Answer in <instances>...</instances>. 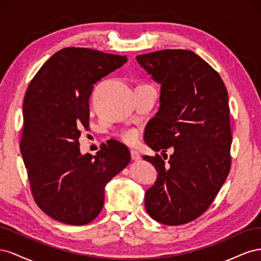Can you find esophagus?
<instances>
[{
  "instance_id": "esophagus-1",
  "label": "esophagus",
  "mask_w": 261,
  "mask_h": 261,
  "mask_svg": "<svg viewBox=\"0 0 261 261\" xmlns=\"http://www.w3.org/2000/svg\"><path fill=\"white\" fill-rule=\"evenodd\" d=\"M130 155H132V160L134 161H137L140 159V154L137 150H130Z\"/></svg>"
}]
</instances>
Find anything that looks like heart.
Listing matches in <instances>:
<instances>
[{"label": "heart", "instance_id": "b5f03b06", "mask_svg": "<svg viewBox=\"0 0 261 261\" xmlns=\"http://www.w3.org/2000/svg\"><path fill=\"white\" fill-rule=\"evenodd\" d=\"M122 139L125 141V143L127 144H136L138 141V133L135 129H128V130H125L122 134Z\"/></svg>", "mask_w": 261, "mask_h": 261}]
</instances>
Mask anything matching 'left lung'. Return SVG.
I'll list each match as a JSON object with an SVG mask.
<instances>
[{"label": "left lung", "mask_w": 261, "mask_h": 261, "mask_svg": "<svg viewBox=\"0 0 261 261\" xmlns=\"http://www.w3.org/2000/svg\"><path fill=\"white\" fill-rule=\"evenodd\" d=\"M136 60L161 85L160 108L146 127V144L162 155L173 148L168 164L158 153L143 156L158 172L146 191V210L162 224H185L210 207L231 169L226 87L193 51L167 49Z\"/></svg>", "instance_id": "8db88e82"}]
</instances>
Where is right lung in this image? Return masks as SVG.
Here are the masks:
<instances>
[{"label":"right lung","instance_id":"obj_1","mask_svg":"<svg viewBox=\"0 0 261 261\" xmlns=\"http://www.w3.org/2000/svg\"><path fill=\"white\" fill-rule=\"evenodd\" d=\"M126 62V55L65 48L28 86L20 151L36 203L59 222L84 225L96 219L106 185L130 162L120 141L102 144L96 155L82 154L78 141L81 130L89 128L92 85Z\"/></svg>","mask_w":261,"mask_h":261}]
</instances>
